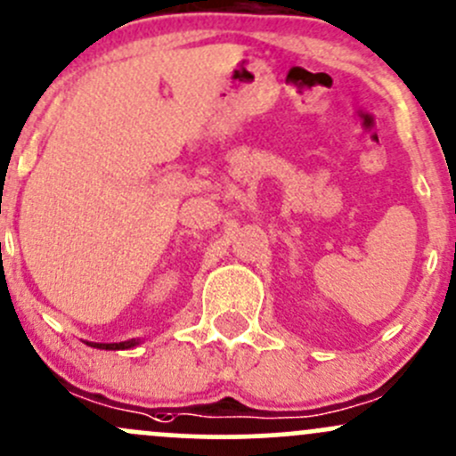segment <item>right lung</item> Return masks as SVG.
<instances>
[{"mask_svg":"<svg viewBox=\"0 0 456 456\" xmlns=\"http://www.w3.org/2000/svg\"><path fill=\"white\" fill-rule=\"evenodd\" d=\"M88 346L94 348H106V350H121V348H134L140 344V339H127V342H114V344H99V342H86Z\"/></svg>","mask_w":456,"mask_h":456,"instance_id":"add662e5","label":"right lung"}]
</instances>
